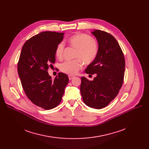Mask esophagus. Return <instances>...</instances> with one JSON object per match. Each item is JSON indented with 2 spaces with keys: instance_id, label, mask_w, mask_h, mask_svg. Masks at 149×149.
<instances>
[{
  "instance_id": "34e87169",
  "label": "esophagus",
  "mask_w": 149,
  "mask_h": 149,
  "mask_svg": "<svg viewBox=\"0 0 149 149\" xmlns=\"http://www.w3.org/2000/svg\"><path fill=\"white\" fill-rule=\"evenodd\" d=\"M68 77H69V80H71L72 79H74V76H73V75H69Z\"/></svg>"
}]
</instances>
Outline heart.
Instances as JSON below:
<instances>
[{"label":"heart","instance_id":"1","mask_svg":"<svg viewBox=\"0 0 149 149\" xmlns=\"http://www.w3.org/2000/svg\"><path fill=\"white\" fill-rule=\"evenodd\" d=\"M67 42L75 48L74 58L71 61H65L60 65L61 72L69 75L76 74L83 67V62L86 64L91 63L94 61L98 53V46L95 40L89 35L78 33L69 37ZM65 45L63 42L57 44L55 49V55L58 59L63 56Z\"/></svg>","mask_w":149,"mask_h":149}]
</instances>
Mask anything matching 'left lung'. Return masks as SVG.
Here are the masks:
<instances>
[{
  "label": "left lung",
  "instance_id": "1",
  "mask_svg": "<svg viewBox=\"0 0 149 149\" xmlns=\"http://www.w3.org/2000/svg\"><path fill=\"white\" fill-rule=\"evenodd\" d=\"M92 33L97 39L98 53L85 72L97 76L92 81L82 77L80 92L86 104L100 109L118 95L124 80L125 60L121 47L113 36L98 29Z\"/></svg>",
  "mask_w": 149,
  "mask_h": 149
}]
</instances>
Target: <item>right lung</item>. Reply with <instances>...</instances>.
Instances as JSON below:
<instances>
[{
    "instance_id": "1",
    "label": "right lung",
    "mask_w": 149,
    "mask_h": 149,
    "mask_svg": "<svg viewBox=\"0 0 149 149\" xmlns=\"http://www.w3.org/2000/svg\"><path fill=\"white\" fill-rule=\"evenodd\" d=\"M63 33L44 31L23 45L17 65L19 76L26 95L35 105L46 110L57 106L69 82L59 72L54 80L48 69L56 61L55 49L63 38Z\"/></svg>"
}]
</instances>
